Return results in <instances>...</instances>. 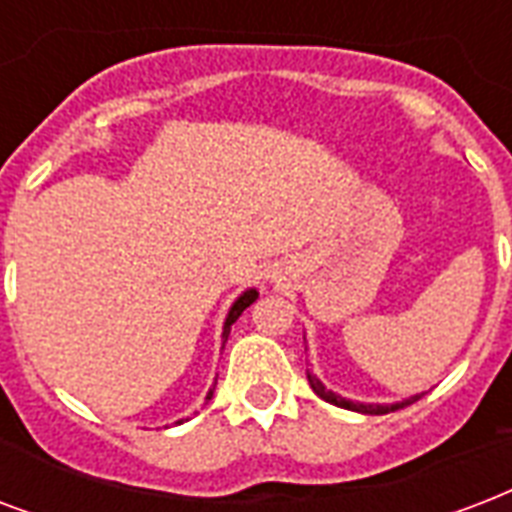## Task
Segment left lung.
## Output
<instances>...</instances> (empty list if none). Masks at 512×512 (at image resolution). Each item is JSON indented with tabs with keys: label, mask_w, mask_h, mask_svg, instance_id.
<instances>
[{
	"label": "left lung",
	"mask_w": 512,
	"mask_h": 512,
	"mask_svg": "<svg viewBox=\"0 0 512 512\" xmlns=\"http://www.w3.org/2000/svg\"><path fill=\"white\" fill-rule=\"evenodd\" d=\"M308 384H311V389H314V395L322 397L325 403L330 405H338V408H346V411H357V413H376V416H381V413H389L395 411V408H403V405H411L416 403L421 395L411 397V400H405V403H397V405H362V403H351V400H343V397L333 395V392H327L325 386H322V381L314 376H308Z\"/></svg>",
	"instance_id": "left-lung-1"
}]
</instances>
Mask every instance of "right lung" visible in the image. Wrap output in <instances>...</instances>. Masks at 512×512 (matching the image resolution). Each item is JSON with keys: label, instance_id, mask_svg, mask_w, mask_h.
I'll return each instance as SVG.
<instances>
[{"label": "right lung", "instance_id": "obj_1", "mask_svg": "<svg viewBox=\"0 0 512 512\" xmlns=\"http://www.w3.org/2000/svg\"><path fill=\"white\" fill-rule=\"evenodd\" d=\"M255 300H257V290H247V292H244V295H241L239 300H236V303H233V308H230V311H228V319H225V330H222V338H225V341H228L230 325H233V322H236V319H239L241 314H244V308L252 306ZM214 384H217V381H214ZM206 400H212V392L206 395Z\"/></svg>", "mask_w": 512, "mask_h": 512}]
</instances>
